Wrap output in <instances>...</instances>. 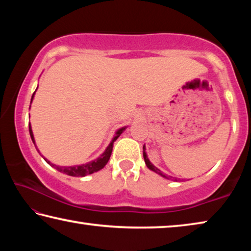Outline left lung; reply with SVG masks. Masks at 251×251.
Here are the masks:
<instances>
[{
	"label": "left lung",
	"mask_w": 251,
	"mask_h": 251,
	"mask_svg": "<svg viewBox=\"0 0 251 251\" xmlns=\"http://www.w3.org/2000/svg\"><path fill=\"white\" fill-rule=\"evenodd\" d=\"M143 150H145V146L143 147ZM144 159H145V163H146V166L150 168V169H151L152 172H155V173H157V174H159L160 176H163V177H165V178H167V179H171V180H174V181H178V179L177 178H174V177H172V176H166V175H164L163 173H161L158 168H156L154 165H152L151 161H150V159L147 158V155H146V152L144 151Z\"/></svg>",
	"instance_id": "obj_1"
}]
</instances>
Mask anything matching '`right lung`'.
Here are the masks:
<instances>
[{
	"mask_svg": "<svg viewBox=\"0 0 251 251\" xmlns=\"http://www.w3.org/2000/svg\"><path fill=\"white\" fill-rule=\"evenodd\" d=\"M35 93V92H34ZM34 93H33V96H34ZM33 96H32V100H33ZM31 100V101H32ZM28 129H29V135H31V138L34 143V137H33V133H32V128H31V125L28 124ZM125 128H121L116 131V135L115 137L113 138V141L110 142V144L108 145V147L106 148V151L103 152V154L100 155V157L99 158L91 161V163L88 164H85V165H79V166H73V167H61V166H56V165L54 164H50V161L48 163L50 165V166H53L54 168H56L58 172L61 173H64L66 175H70V176H74V177H83V176H86V175H90V174L95 173L97 171H100V169L103 168L106 164H107V161L109 160V157L110 154H112V151H113V145H114V142L116 141V139L120 137V135L123 133V130Z\"/></svg>",
	"mask_w": 251,
	"mask_h": 251,
	"instance_id": "right-lung-1",
	"label": "right lung"
}]
</instances>
